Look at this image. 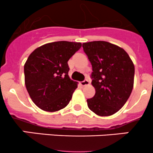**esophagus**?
Listing matches in <instances>:
<instances>
[{"instance_id": "1", "label": "esophagus", "mask_w": 153, "mask_h": 153, "mask_svg": "<svg viewBox=\"0 0 153 153\" xmlns=\"http://www.w3.org/2000/svg\"><path fill=\"white\" fill-rule=\"evenodd\" d=\"M80 84H81V86H86V85H88V84H89V81L88 79H85L83 81H81V82H80Z\"/></svg>"}]
</instances>
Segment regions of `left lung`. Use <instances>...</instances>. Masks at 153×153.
<instances>
[{"mask_svg":"<svg viewBox=\"0 0 153 153\" xmlns=\"http://www.w3.org/2000/svg\"><path fill=\"white\" fill-rule=\"evenodd\" d=\"M92 67L95 94L86 100L90 110L100 116L118 112L129 98L134 83L135 67L126 51L106 41L82 45Z\"/></svg>","mask_w":153,"mask_h":153,"instance_id":"8db88e82","label":"left lung"}]
</instances>
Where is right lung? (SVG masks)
I'll return each instance as SVG.
<instances>
[{"mask_svg": "<svg viewBox=\"0 0 153 153\" xmlns=\"http://www.w3.org/2000/svg\"><path fill=\"white\" fill-rule=\"evenodd\" d=\"M81 47V43L57 41L44 44L30 54L24 65V76L35 105L47 112L68 105L77 82L69 78L67 62Z\"/></svg>", "mask_w": 153, "mask_h": 153, "instance_id": "right-lung-1", "label": "right lung"}]
</instances>
